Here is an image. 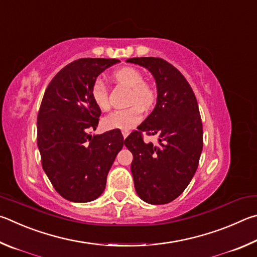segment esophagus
<instances>
[{"mask_svg":"<svg viewBox=\"0 0 257 257\" xmlns=\"http://www.w3.org/2000/svg\"><path fill=\"white\" fill-rule=\"evenodd\" d=\"M121 134H123V138H124V139H126V138L128 137L130 132H128V131H123V132H121Z\"/></svg>","mask_w":257,"mask_h":257,"instance_id":"obj_1","label":"esophagus"}]
</instances>
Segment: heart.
<instances>
[{"label":"heart","instance_id":"obj_1","mask_svg":"<svg viewBox=\"0 0 257 257\" xmlns=\"http://www.w3.org/2000/svg\"><path fill=\"white\" fill-rule=\"evenodd\" d=\"M112 79L117 83L125 85L131 90L130 102L137 103L127 109L114 110L102 118V126L106 130H120L128 131L142 119V110L154 105L156 91L149 83H146L140 70L132 66H123L112 72ZM91 96L94 103L101 110L109 107L106 84L101 79H96L91 87Z\"/></svg>","mask_w":257,"mask_h":257}]
</instances>
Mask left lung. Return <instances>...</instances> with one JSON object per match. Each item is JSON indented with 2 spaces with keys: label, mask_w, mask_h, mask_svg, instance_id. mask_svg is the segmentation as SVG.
Listing matches in <instances>:
<instances>
[{
  "label": "left lung",
  "mask_w": 257,
  "mask_h": 257,
  "mask_svg": "<svg viewBox=\"0 0 257 257\" xmlns=\"http://www.w3.org/2000/svg\"><path fill=\"white\" fill-rule=\"evenodd\" d=\"M126 62L146 67L157 85L154 110L124 142L133 155L134 187L147 203H169L184 192L199 166L203 149L199 105L184 75L163 58L134 57ZM141 132L158 136L160 145L146 144Z\"/></svg>",
  "instance_id": "8db88e82"
}]
</instances>
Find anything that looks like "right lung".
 <instances>
[{
    "mask_svg": "<svg viewBox=\"0 0 257 257\" xmlns=\"http://www.w3.org/2000/svg\"><path fill=\"white\" fill-rule=\"evenodd\" d=\"M115 58H80L58 72L44 93L37 117V145L45 174L61 196L85 203L98 199L124 146L118 130L91 136L101 110L91 87Z\"/></svg>",
    "mask_w": 257,
    "mask_h": 257,
    "instance_id": "1",
    "label": "right lung"
}]
</instances>
